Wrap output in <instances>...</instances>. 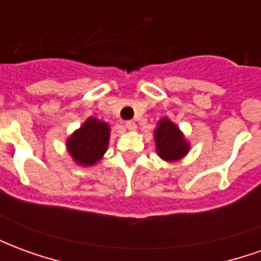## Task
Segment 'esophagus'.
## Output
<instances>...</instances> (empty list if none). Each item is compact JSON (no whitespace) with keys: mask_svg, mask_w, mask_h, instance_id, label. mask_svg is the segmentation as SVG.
Returning a JSON list of instances; mask_svg holds the SVG:
<instances>
[{"mask_svg":"<svg viewBox=\"0 0 261 261\" xmlns=\"http://www.w3.org/2000/svg\"><path fill=\"white\" fill-rule=\"evenodd\" d=\"M125 128L128 131H134L137 128V124L134 121H125Z\"/></svg>","mask_w":261,"mask_h":261,"instance_id":"obj_1","label":"esophagus"}]
</instances>
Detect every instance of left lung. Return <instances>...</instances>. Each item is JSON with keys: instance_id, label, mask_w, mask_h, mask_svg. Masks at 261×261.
Listing matches in <instances>:
<instances>
[{"instance_id": "obj_1", "label": "left lung", "mask_w": 261, "mask_h": 261, "mask_svg": "<svg viewBox=\"0 0 261 261\" xmlns=\"http://www.w3.org/2000/svg\"><path fill=\"white\" fill-rule=\"evenodd\" d=\"M153 140L158 156L166 162H176L185 158L190 151V142L187 141L180 128L168 117H162L156 123Z\"/></svg>"}]
</instances>
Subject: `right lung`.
<instances>
[{"mask_svg":"<svg viewBox=\"0 0 261 261\" xmlns=\"http://www.w3.org/2000/svg\"><path fill=\"white\" fill-rule=\"evenodd\" d=\"M110 127L108 123L89 117L67 138V151L80 166H93L108 151Z\"/></svg>","mask_w":261,"mask_h":261,"instance_id":"obj_1","label":"right lung"}]
</instances>
